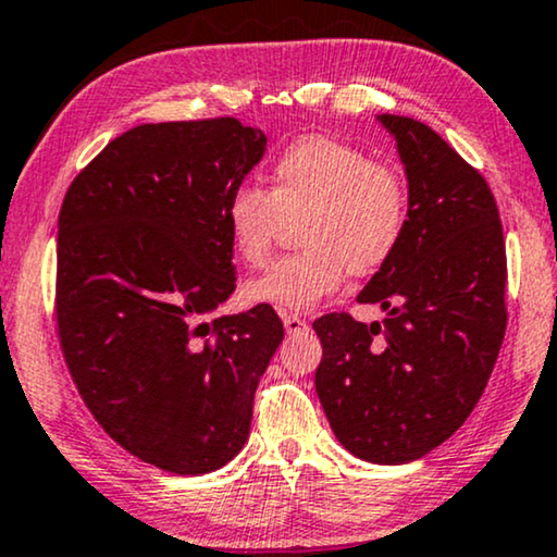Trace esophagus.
I'll return each instance as SVG.
<instances>
[{"instance_id": "1", "label": "esophagus", "mask_w": 557, "mask_h": 557, "mask_svg": "<svg viewBox=\"0 0 557 557\" xmlns=\"http://www.w3.org/2000/svg\"><path fill=\"white\" fill-rule=\"evenodd\" d=\"M284 327L288 335H299V332L307 330V320L299 314H284Z\"/></svg>"}]
</instances>
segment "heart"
Listing matches in <instances>:
<instances>
[{
    "instance_id": "b5f03b06",
    "label": "heart",
    "mask_w": 557,
    "mask_h": 557,
    "mask_svg": "<svg viewBox=\"0 0 557 557\" xmlns=\"http://www.w3.org/2000/svg\"><path fill=\"white\" fill-rule=\"evenodd\" d=\"M305 220L294 256L245 284L250 305L307 312L341 288L348 273L368 276L392 261L407 233V184L394 165L327 135H305L273 158L269 191L237 186L225 205L235 256L263 265L284 220Z\"/></svg>"
}]
</instances>
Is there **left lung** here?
<instances>
[{
  "mask_svg": "<svg viewBox=\"0 0 557 557\" xmlns=\"http://www.w3.org/2000/svg\"><path fill=\"white\" fill-rule=\"evenodd\" d=\"M379 120L407 171L409 216L399 250L358 301L388 317L314 320V386L345 450L399 466L443 445L488 384L507 330V248L486 178L424 122Z\"/></svg>",
  "mask_w": 557,
  "mask_h": 557,
  "instance_id": "8db88e82",
  "label": "left lung"
}]
</instances>
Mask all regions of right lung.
<instances>
[{
    "label": "right lung",
    "mask_w": 557,
    "mask_h": 557,
    "mask_svg": "<svg viewBox=\"0 0 557 557\" xmlns=\"http://www.w3.org/2000/svg\"><path fill=\"white\" fill-rule=\"evenodd\" d=\"M265 153L235 117L137 125L71 182L58 214L55 324L114 443L161 471H216L250 435L284 341L273 307L209 317L235 292L225 205Z\"/></svg>",
    "instance_id": "1"
}]
</instances>
